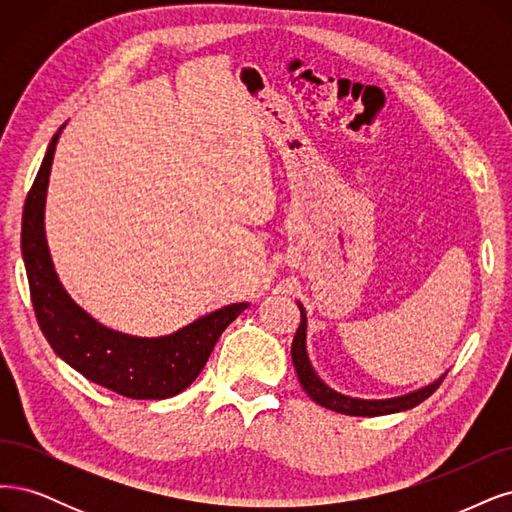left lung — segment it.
Instances as JSON below:
<instances>
[{
  "mask_svg": "<svg viewBox=\"0 0 512 512\" xmlns=\"http://www.w3.org/2000/svg\"><path fill=\"white\" fill-rule=\"evenodd\" d=\"M302 310V323L295 332L293 344H291V357H293V366L295 372H298L300 385L304 387V391L310 395L312 400L317 404L334 410V412H342V415H351V417H381V415H391V412H400V410H408L415 408L417 404H421L423 400L430 398V395L442 385L444 376L442 374L438 381H434L432 385H427L419 391H412L408 395H402V398H391V400H355V398H346V395L329 389L321 378L317 376V372L312 370L310 361H308V353H306V310L304 306H300Z\"/></svg>",
  "mask_w": 512,
  "mask_h": 512,
  "instance_id": "8db88e82",
  "label": "left lung"
}]
</instances>
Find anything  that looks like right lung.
Instances as JSON below:
<instances>
[{"mask_svg":"<svg viewBox=\"0 0 512 512\" xmlns=\"http://www.w3.org/2000/svg\"><path fill=\"white\" fill-rule=\"evenodd\" d=\"M53 136L23 210V259L31 302L53 351L89 378L131 400H166L185 391L225 327L249 304H229L163 338H136L97 323L61 287L44 236V202L59 134Z\"/></svg>","mask_w":512,"mask_h":512,"instance_id":"obj_1","label":"right lung"}]
</instances>
